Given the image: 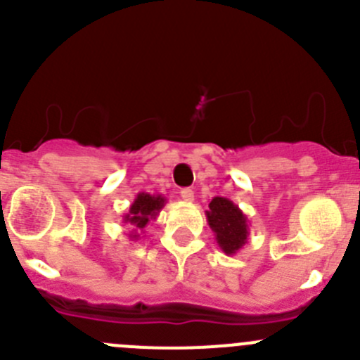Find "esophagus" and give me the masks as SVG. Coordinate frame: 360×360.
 <instances>
[{
	"label": "esophagus",
	"instance_id": "esophagus-1",
	"mask_svg": "<svg viewBox=\"0 0 360 360\" xmlns=\"http://www.w3.org/2000/svg\"><path fill=\"white\" fill-rule=\"evenodd\" d=\"M181 198H183L184 202H193L195 200V193L193 190H190V188H184V190L179 191Z\"/></svg>",
	"mask_w": 360,
	"mask_h": 360
}]
</instances>
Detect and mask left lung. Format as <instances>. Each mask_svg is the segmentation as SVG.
<instances>
[{
	"mask_svg": "<svg viewBox=\"0 0 360 360\" xmlns=\"http://www.w3.org/2000/svg\"><path fill=\"white\" fill-rule=\"evenodd\" d=\"M207 223L216 235V242L228 256H233L248 244V216L224 197H214L205 210Z\"/></svg>",
	"mask_w": 360,
	"mask_h": 360,
	"instance_id": "8db88e82",
	"label": "left lung"
}]
</instances>
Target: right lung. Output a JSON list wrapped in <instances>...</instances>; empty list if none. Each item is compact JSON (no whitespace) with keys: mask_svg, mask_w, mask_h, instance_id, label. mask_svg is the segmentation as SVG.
I'll list each match as a JSON object with an SVG mask.
<instances>
[{"mask_svg":"<svg viewBox=\"0 0 360 360\" xmlns=\"http://www.w3.org/2000/svg\"><path fill=\"white\" fill-rule=\"evenodd\" d=\"M167 203V198L162 195H151V193H137L134 202L130 203L129 212L123 216V223L129 224L130 240H139L141 235L144 233V228L148 223L157 219L160 210Z\"/></svg>","mask_w":360,"mask_h":360,"instance_id":"1","label":"right lung"}]
</instances>
